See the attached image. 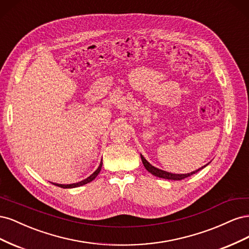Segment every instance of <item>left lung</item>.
<instances>
[{
	"instance_id": "1",
	"label": "left lung",
	"mask_w": 249,
	"mask_h": 249,
	"mask_svg": "<svg viewBox=\"0 0 249 249\" xmlns=\"http://www.w3.org/2000/svg\"><path fill=\"white\" fill-rule=\"evenodd\" d=\"M141 160H142L143 165H144L145 169H146L147 171H149L150 173H152V175H154V176H156V177H158V178H167V179H173V180L184 179V178H188V177H190V176L194 175V173H196L197 171H199L200 169H202L203 167H205V166H203V167H201V168H199V169H197V170H195V171H193V172L187 173V175H175V173H170V172L164 171V170H161V169H158V168L154 167L153 165H150V164L144 159V157H143L142 155H141Z\"/></svg>"
}]
</instances>
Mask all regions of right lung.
I'll use <instances>...</instances> for the list:
<instances>
[{"label":"right lung","mask_w":249,"mask_h":249,"mask_svg":"<svg viewBox=\"0 0 249 249\" xmlns=\"http://www.w3.org/2000/svg\"><path fill=\"white\" fill-rule=\"evenodd\" d=\"M102 165H103V160L101 161V164H100L99 168H97V169L92 173L91 176H90L89 178H87L86 179L82 180V182H79V183H76V184H71V185H61V184H54V185H56V186H58V187H60V188H76V187H79V186L85 185V184H87V183H90V182H91V180H93V179L97 177V175H99V173H100V171H101V169H102Z\"/></svg>","instance_id":"1"}]
</instances>
